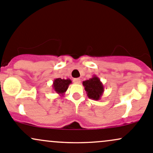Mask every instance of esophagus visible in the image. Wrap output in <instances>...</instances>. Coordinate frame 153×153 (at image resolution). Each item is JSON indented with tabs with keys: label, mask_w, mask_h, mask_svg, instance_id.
<instances>
[{
	"label": "esophagus",
	"mask_w": 153,
	"mask_h": 153,
	"mask_svg": "<svg viewBox=\"0 0 153 153\" xmlns=\"http://www.w3.org/2000/svg\"><path fill=\"white\" fill-rule=\"evenodd\" d=\"M74 82H75L76 84H80L81 83V79L79 78L74 79Z\"/></svg>",
	"instance_id": "34e87169"
}]
</instances>
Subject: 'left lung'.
Listing matches in <instances>:
<instances>
[{"label":"left lung","instance_id":"left-lung-1","mask_svg":"<svg viewBox=\"0 0 153 153\" xmlns=\"http://www.w3.org/2000/svg\"><path fill=\"white\" fill-rule=\"evenodd\" d=\"M82 85L88 98L95 101H98L102 96L104 88L99 77L93 75L92 78L83 81Z\"/></svg>","mask_w":153,"mask_h":153}]
</instances>
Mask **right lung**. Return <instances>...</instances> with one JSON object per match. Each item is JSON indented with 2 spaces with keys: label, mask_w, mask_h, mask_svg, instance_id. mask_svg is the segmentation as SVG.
Listing matches in <instances>:
<instances>
[{
  "label": "right lung",
  "mask_w": 153,
  "mask_h": 153,
  "mask_svg": "<svg viewBox=\"0 0 153 153\" xmlns=\"http://www.w3.org/2000/svg\"><path fill=\"white\" fill-rule=\"evenodd\" d=\"M71 80L70 79H64L61 78H57L54 80L53 84H52V88L55 92H56L57 94L60 95V96H63L64 93L66 92L67 89L68 88L70 84H71Z\"/></svg>",
  "instance_id": "add662e5"
}]
</instances>
